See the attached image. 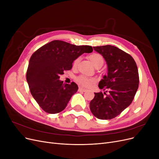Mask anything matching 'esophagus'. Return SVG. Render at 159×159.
<instances>
[{
  "label": "esophagus",
  "instance_id": "esophagus-1",
  "mask_svg": "<svg viewBox=\"0 0 159 159\" xmlns=\"http://www.w3.org/2000/svg\"><path fill=\"white\" fill-rule=\"evenodd\" d=\"M79 91H83V92H85V91H86V89L85 88H80L79 89H78Z\"/></svg>",
  "mask_w": 159,
  "mask_h": 159
}]
</instances>
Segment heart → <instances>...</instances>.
Returning a JSON list of instances; mask_svg holds the SVG:
<instances>
[{"label":"heart","mask_w":159,"mask_h":159,"mask_svg":"<svg viewBox=\"0 0 159 159\" xmlns=\"http://www.w3.org/2000/svg\"><path fill=\"white\" fill-rule=\"evenodd\" d=\"M90 61L92 62V64L95 66V67L98 65H103V57L102 55H100L97 53H93L89 56ZM79 61V58L76 59L74 61V64H76ZM76 81L84 87H89V86L95 81V79L88 78L85 75H80L76 78Z\"/></svg>","instance_id":"heart-1"}]
</instances>
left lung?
<instances>
[{"instance_id": "obj_1", "label": "left lung", "mask_w": 159, "mask_h": 159, "mask_svg": "<svg viewBox=\"0 0 159 159\" xmlns=\"http://www.w3.org/2000/svg\"><path fill=\"white\" fill-rule=\"evenodd\" d=\"M93 48L106 61L107 75H103L98 85L104 92L94 93V98L89 103L90 110L99 119H111L133 102L139 83L137 66L131 56L117 47Z\"/></svg>"}]
</instances>
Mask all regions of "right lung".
Returning a JSON list of instances; mask_svg holds the SVG:
<instances>
[{"instance_id": "right-lung-1", "label": "right lung", "mask_w": 159, "mask_h": 159, "mask_svg": "<svg viewBox=\"0 0 159 159\" xmlns=\"http://www.w3.org/2000/svg\"><path fill=\"white\" fill-rule=\"evenodd\" d=\"M93 52L90 46H75L61 40L44 45L32 55L26 72L30 93L45 112L55 114L63 111L77 92L75 83L64 84L60 75L70 70L75 60L84 53Z\"/></svg>"}]
</instances>
